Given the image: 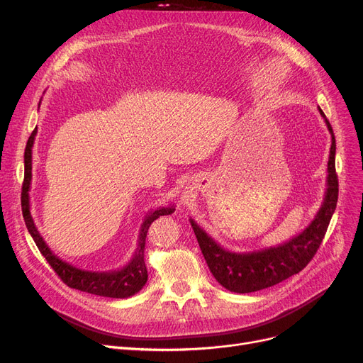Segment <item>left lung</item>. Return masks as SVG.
<instances>
[{
    "instance_id": "left-lung-1",
    "label": "left lung",
    "mask_w": 363,
    "mask_h": 363,
    "mask_svg": "<svg viewBox=\"0 0 363 363\" xmlns=\"http://www.w3.org/2000/svg\"><path fill=\"white\" fill-rule=\"evenodd\" d=\"M319 112L331 134L326 191L318 214L301 233L276 247L251 252H233L217 244L198 226L194 218H189L206 264L217 282L226 289L238 294H247L279 284L301 272L320 247L337 206L338 177L335 172V135L320 108Z\"/></svg>"
}]
</instances>
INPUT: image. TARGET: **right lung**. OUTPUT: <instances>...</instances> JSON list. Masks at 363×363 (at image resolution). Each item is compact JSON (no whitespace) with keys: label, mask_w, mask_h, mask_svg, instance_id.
Masks as SVG:
<instances>
[{"label":"right lung","mask_w":363,"mask_h":363,"mask_svg":"<svg viewBox=\"0 0 363 363\" xmlns=\"http://www.w3.org/2000/svg\"><path fill=\"white\" fill-rule=\"evenodd\" d=\"M37 128L32 131L28 139L25 149V179L22 184V213L25 218V224L28 232L40 252L45 257L48 264L59 274V278L69 286L75 288L89 294L100 296V297H111V298H128L139 292L145 284L147 282V269L145 264V245H146V235L147 229L153 220H157L161 216H168L174 213L172 206H161L155 211L146 214L142 228L139 232V239H137V248L131 257L128 264L123 269L112 270V272H91L82 270L72 264L63 262L53 251L48 248L45 240L40 235L35 221L30 216V203H29V191H30V180H32V146L35 140Z\"/></svg>","instance_id":"obj_1"}]
</instances>
